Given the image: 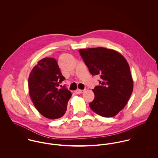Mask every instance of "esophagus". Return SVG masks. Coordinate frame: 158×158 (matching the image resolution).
<instances>
[{
    "label": "esophagus",
    "mask_w": 158,
    "mask_h": 158,
    "mask_svg": "<svg viewBox=\"0 0 158 158\" xmlns=\"http://www.w3.org/2000/svg\"><path fill=\"white\" fill-rule=\"evenodd\" d=\"M85 90H80V89H77L75 90V93L77 94H83Z\"/></svg>",
    "instance_id": "obj_1"
}]
</instances>
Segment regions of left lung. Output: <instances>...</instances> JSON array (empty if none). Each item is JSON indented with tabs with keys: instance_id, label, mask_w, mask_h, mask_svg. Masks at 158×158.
I'll return each instance as SVG.
<instances>
[{
	"instance_id": "left-lung-1",
	"label": "left lung",
	"mask_w": 158,
	"mask_h": 158,
	"mask_svg": "<svg viewBox=\"0 0 158 158\" xmlns=\"http://www.w3.org/2000/svg\"><path fill=\"white\" fill-rule=\"evenodd\" d=\"M78 52L90 73L100 77V85L92 89L95 97L90 109L105 117L115 116L126 106L133 89L128 62L118 52L103 47Z\"/></svg>"
}]
</instances>
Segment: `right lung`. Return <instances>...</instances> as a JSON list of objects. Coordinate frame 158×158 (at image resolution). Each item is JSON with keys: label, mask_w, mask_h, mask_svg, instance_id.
Listing matches in <instances>:
<instances>
[{"label": "right lung", "mask_w": 158, "mask_h": 158, "mask_svg": "<svg viewBox=\"0 0 158 158\" xmlns=\"http://www.w3.org/2000/svg\"><path fill=\"white\" fill-rule=\"evenodd\" d=\"M64 80L56 60L52 58L41 60L30 73V97L37 110L46 118H60L67 110L71 92L65 86L59 88Z\"/></svg>", "instance_id": "right-lung-1"}]
</instances>
